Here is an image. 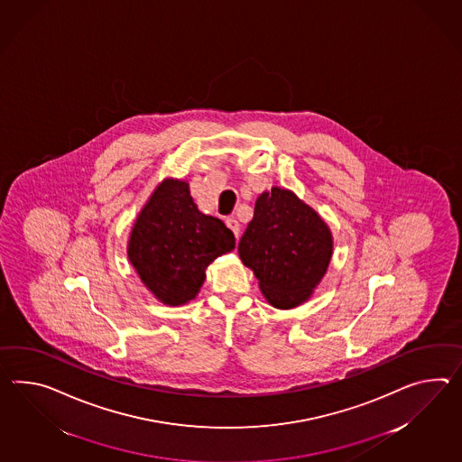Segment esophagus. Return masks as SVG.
Listing matches in <instances>:
<instances>
[{
	"instance_id": "esophagus-1",
	"label": "esophagus",
	"mask_w": 462,
	"mask_h": 462,
	"mask_svg": "<svg viewBox=\"0 0 462 462\" xmlns=\"http://www.w3.org/2000/svg\"><path fill=\"white\" fill-rule=\"evenodd\" d=\"M226 226L234 232V236H236V238H238L240 236V224L236 222V218H226Z\"/></svg>"
}]
</instances>
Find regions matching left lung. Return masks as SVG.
<instances>
[{"mask_svg": "<svg viewBox=\"0 0 462 462\" xmlns=\"http://www.w3.org/2000/svg\"><path fill=\"white\" fill-rule=\"evenodd\" d=\"M332 234L293 191L272 187L255 202L238 255L259 279L269 304L293 309L310 299L332 259Z\"/></svg>", "mask_w": 462, "mask_h": 462, "instance_id": "left-lung-1", "label": "left lung"}]
</instances>
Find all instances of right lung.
<instances>
[{
  "instance_id": "add662e5",
  "label": "right lung",
  "mask_w": 462,
  "mask_h": 462,
  "mask_svg": "<svg viewBox=\"0 0 462 462\" xmlns=\"http://www.w3.org/2000/svg\"><path fill=\"white\" fill-rule=\"evenodd\" d=\"M234 248L232 230L197 208L189 183L165 179L136 217L126 252L148 291L175 307L193 300L207 267Z\"/></svg>"
}]
</instances>
